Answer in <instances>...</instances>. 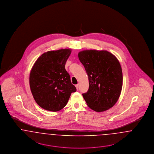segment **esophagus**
<instances>
[{
	"instance_id": "esophagus-1",
	"label": "esophagus",
	"mask_w": 154,
	"mask_h": 154,
	"mask_svg": "<svg viewBox=\"0 0 154 154\" xmlns=\"http://www.w3.org/2000/svg\"><path fill=\"white\" fill-rule=\"evenodd\" d=\"M75 87L77 88V90H79V84H77V85H75Z\"/></svg>"
}]
</instances>
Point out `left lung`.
<instances>
[{"mask_svg": "<svg viewBox=\"0 0 154 154\" xmlns=\"http://www.w3.org/2000/svg\"><path fill=\"white\" fill-rule=\"evenodd\" d=\"M78 56L88 74L89 89L82 96L88 107L96 112L110 109L117 102L122 87L119 60L106 50H84Z\"/></svg>", "mask_w": 154, "mask_h": 154, "instance_id": "obj_1", "label": "left lung"}]
</instances>
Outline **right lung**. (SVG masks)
<instances>
[{
	"label": "right lung",
	"mask_w": 154,
	"mask_h": 154,
	"mask_svg": "<svg viewBox=\"0 0 154 154\" xmlns=\"http://www.w3.org/2000/svg\"><path fill=\"white\" fill-rule=\"evenodd\" d=\"M71 52L69 48L44 52L31 69L30 91L37 104L44 110H62L71 94L76 91L65 67Z\"/></svg>",
	"instance_id": "add662e5"
}]
</instances>
